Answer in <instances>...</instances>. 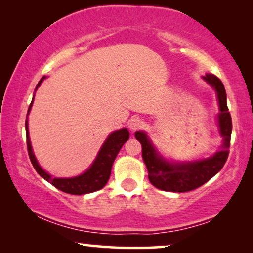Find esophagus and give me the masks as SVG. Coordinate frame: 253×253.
<instances>
[{"instance_id": "34e87169", "label": "esophagus", "mask_w": 253, "mask_h": 253, "mask_svg": "<svg viewBox=\"0 0 253 253\" xmlns=\"http://www.w3.org/2000/svg\"><path fill=\"white\" fill-rule=\"evenodd\" d=\"M143 126H144V122L143 120L139 119V117H134V119H131L129 121V129L131 131L140 130Z\"/></svg>"}]
</instances>
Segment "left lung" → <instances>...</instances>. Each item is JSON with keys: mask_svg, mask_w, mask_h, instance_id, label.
I'll use <instances>...</instances> for the list:
<instances>
[{"mask_svg": "<svg viewBox=\"0 0 253 253\" xmlns=\"http://www.w3.org/2000/svg\"><path fill=\"white\" fill-rule=\"evenodd\" d=\"M203 79L215 89L219 102L217 126L222 137V145L219 151L209 158L195 161H169L160 154L146 132L137 131L134 133L136 139L141 144V154L148 171V179L155 188L164 191L188 192L199 188L222 169L229 154L233 123L230 113L228 112L226 89L216 76L207 74Z\"/></svg>", "mask_w": 253, "mask_h": 253, "instance_id": "left-lung-1", "label": "left lung"}]
</instances>
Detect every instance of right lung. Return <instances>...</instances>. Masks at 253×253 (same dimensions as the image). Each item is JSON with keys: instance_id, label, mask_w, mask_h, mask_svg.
<instances>
[{"instance_id": "obj_1", "label": "right lung", "mask_w": 253, "mask_h": 253, "mask_svg": "<svg viewBox=\"0 0 253 253\" xmlns=\"http://www.w3.org/2000/svg\"><path fill=\"white\" fill-rule=\"evenodd\" d=\"M46 77H42L40 79V82L38 83L36 91L38 87L41 85V83L43 82V79ZM33 100L31 101V105L27 110V116H29L30 110L32 108ZM27 116L25 121V129H26V138H27V151H29L30 160L32 162L34 169H36L38 174L41 177L46 179L47 182H49L51 185H54L55 188L61 190V191L70 193V195H85V193H91L98 190L102 189L103 186L108 182L110 171H112V167L114 164V160L119 154V152L124 143L129 139V131L127 129H121L117 131H114L107 137L105 143L102 144L101 148H100L98 154L94 159V161L92 162V165L89 166V168L83 174L75 176V177H67V178H60V177H53L50 174H48L47 171H44L41 166L38 162L36 155L33 153L32 145H31L30 136H29V122H27Z\"/></svg>"}]
</instances>
